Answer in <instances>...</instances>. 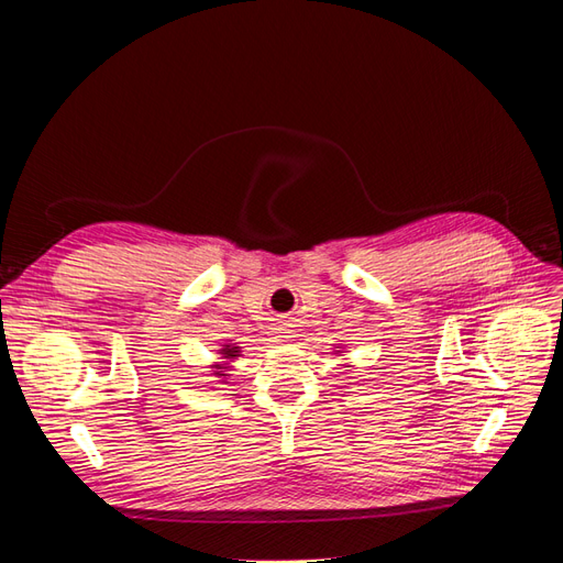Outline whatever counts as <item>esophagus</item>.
I'll return each instance as SVG.
<instances>
[{
  "mask_svg": "<svg viewBox=\"0 0 563 563\" xmlns=\"http://www.w3.org/2000/svg\"><path fill=\"white\" fill-rule=\"evenodd\" d=\"M282 335L279 338H291V333H294V323H279V329H277Z\"/></svg>",
  "mask_w": 563,
  "mask_h": 563,
  "instance_id": "1",
  "label": "esophagus"
}]
</instances>
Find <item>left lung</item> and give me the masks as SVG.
Segmentation results:
<instances>
[{"label":"left lung","mask_w":563,"mask_h":563,"mask_svg":"<svg viewBox=\"0 0 563 563\" xmlns=\"http://www.w3.org/2000/svg\"><path fill=\"white\" fill-rule=\"evenodd\" d=\"M338 352H340V350H338Z\"/></svg>","instance_id":"1"}]
</instances>
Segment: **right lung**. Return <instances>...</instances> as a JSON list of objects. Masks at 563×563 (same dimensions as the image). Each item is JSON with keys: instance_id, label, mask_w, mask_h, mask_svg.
<instances>
[{"instance_id": "1", "label": "right lung", "mask_w": 563, "mask_h": 563, "mask_svg": "<svg viewBox=\"0 0 563 563\" xmlns=\"http://www.w3.org/2000/svg\"><path fill=\"white\" fill-rule=\"evenodd\" d=\"M240 354H242V350L236 347V345H225L223 350H220V360H223V362L211 366V368H213V376H216V378H225V376H228L225 371H230V364H232ZM220 383H225V380H220Z\"/></svg>"}]
</instances>
